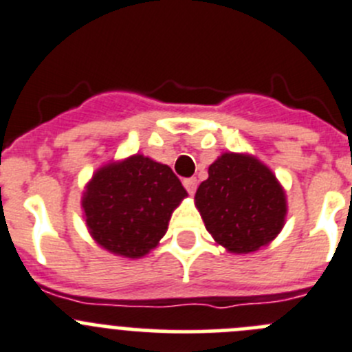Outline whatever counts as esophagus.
<instances>
[{
  "instance_id": "esophagus-1",
  "label": "esophagus",
  "mask_w": 352,
  "mask_h": 352,
  "mask_svg": "<svg viewBox=\"0 0 352 352\" xmlns=\"http://www.w3.org/2000/svg\"><path fill=\"white\" fill-rule=\"evenodd\" d=\"M184 187H186V191L189 192V195H195L196 187H198V180H196L195 177H191V179H186L184 180Z\"/></svg>"
}]
</instances>
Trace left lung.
<instances>
[{"mask_svg":"<svg viewBox=\"0 0 352 352\" xmlns=\"http://www.w3.org/2000/svg\"><path fill=\"white\" fill-rule=\"evenodd\" d=\"M205 228L231 254H250L285 226L287 198L274 173L248 154L224 153L195 196Z\"/></svg>","mask_w":352,"mask_h":352,"instance_id":"obj_1","label":"left lung"}]
</instances>
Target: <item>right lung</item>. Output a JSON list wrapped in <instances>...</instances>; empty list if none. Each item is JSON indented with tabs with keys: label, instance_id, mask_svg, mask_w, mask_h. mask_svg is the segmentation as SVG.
<instances>
[{
	"label": "right lung",
	"instance_id": "obj_1",
	"mask_svg": "<svg viewBox=\"0 0 352 352\" xmlns=\"http://www.w3.org/2000/svg\"><path fill=\"white\" fill-rule=\"evenodd\" d=\"M186 196L168 165L133 154L98 168L87 184L81 206L88 231L102 248L140 258L156 248Z\"/></svg>",
	"mask_w": 352,
	"mask_h": 352
}]
</instances>
